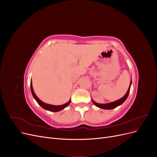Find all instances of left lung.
I'll return each mask as SVG.
<instances>
[{"instance_id":"1","label":"left lung","mask_w":157,"mask_h":157,"mask_svg":"<svg viewBox=\"0 0 157 157\" xmlns=\"http://www.w3.org/2000/svg\"><path fill=\"white\" fill-rule=\"evenodd\" d=\"M131 84H132V79H131V82H130V84L129 88H128V90L126 94L122 98H121L120 99H118V100H117L115 101H113V102H111V103H109L102 104V103H98L96 101H94V100H92V101L93 103L96 107H98L99 108L103 109H113L114 108H116L117 107L121 105V104H122L123 103H124L126 99H127L128 95H129V93H130Z\"/></svg>"}]
</instances>
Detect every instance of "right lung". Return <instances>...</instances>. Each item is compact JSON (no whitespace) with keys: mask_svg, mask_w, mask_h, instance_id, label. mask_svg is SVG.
Listing matches in <instances>:
<instances>
[{"mask_svg":"<svg viewBox=\"0 0 157 157\" xmlns=\"http://www.w3.org/2000/svg\"><path fill=\"white\" fill-rule=\"evenodd\" d=\"M31 93L33 98L36 101V102L39 103V105H40V107H42L43 109H46L47 111H52V112H58L62 110L64 108L67 107L71 103V99L63 105H50V104H48L44 103L43 101H42L40 99L36 96V95L35 94L34 90H33V86H32V82H31Z\"/></svg>","mask_w":157,"mask_h":157,"instance_id":"right-lung-1","label":"right lung"}]
</instances>
